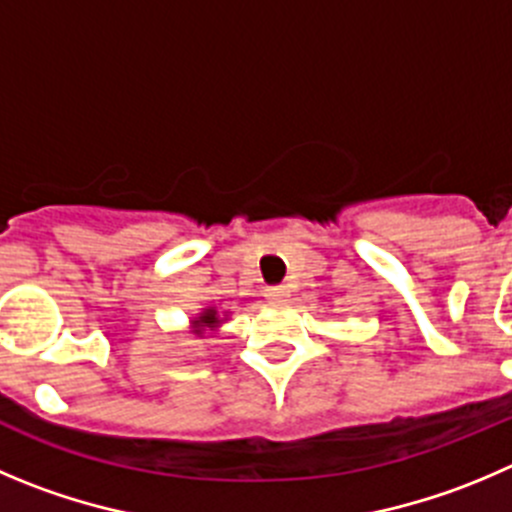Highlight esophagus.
<instances>
[{"mask_svg":"<svg viewBox=\"0 0 512 512\" xmlns=\"http://www.w3.org/2000/svg\"><path fill=\"white\" fill-rule=\"evenodd\" d=\"M264 296L269 301H286L289 299V289H286V286H269V289L264 291Z\"/></svg>","mask_w":512,"mask_h":512,"instance_id":"34e87169","label":"esophagus"}]
</instances>
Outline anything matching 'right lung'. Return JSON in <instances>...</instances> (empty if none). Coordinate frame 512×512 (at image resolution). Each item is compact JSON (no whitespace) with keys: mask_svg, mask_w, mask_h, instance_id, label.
<instances>
[{"mask_svg":"<svg viewBox=\"0 0 512 512\" xmlns=\"http://www.w3.org/2000/svg\"><path fill=\"white\" fill-rule=\"evenodd\" d=\"M228 316H231V311H218L216 306H206V309L198 311L196 316H191V334L193 337H206V334H218V329H221L223 324L228 321Z\"/></svg>","mask_w":512,"mask_h":512,"instance_id":"obj_1","label":"right lung"}]
</instances>
